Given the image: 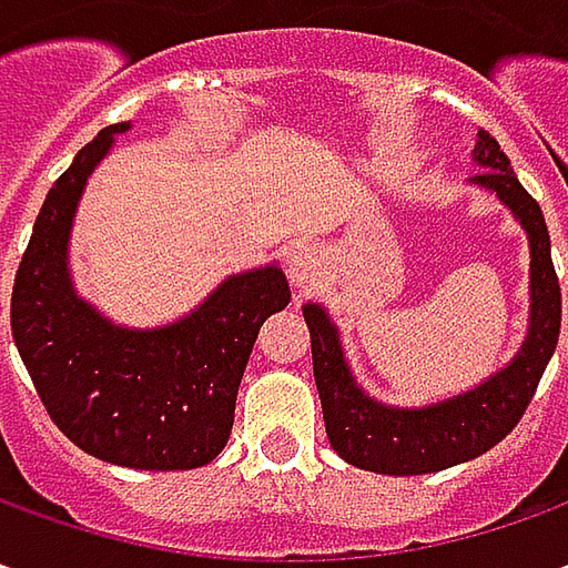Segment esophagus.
<instances>
[{
  "instance_id": "esophagus-1",
  "label": "esophagus",
  "mask_w": 568,
  "mask_h": 568,
  "mask_svg": "<svg viewBox=\"0 0 568 568\" xmlns=\"http://www.w3.org/2000/svg\"><path fill=\"white\" fill-rule=\"evenodd\" d=\"M318 265H322V255L310 243L294 246V250L287 252V274H291L294 287H310L318 277Z\"/></svg>"
}]
</instances>
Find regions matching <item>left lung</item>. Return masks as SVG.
<instances>
[{"instance_id": "obj_1", "label": "left lung", "mask_w": 568, "mask_h": 568, "mask_svg": "<svg viewBox=\"0 0 568 568\" xmlns=\"http://www.w3.org/2000/svg\"><path fill=\"white\" fill-rule=\"evenodd\" d=\"M474 164L480 166L468 183L493 192L528 233L531 250V281H528V335L518 354L490 379L474 385L462 395L424 407L382 404L363 388L351 373V363L341 347L338 325L322 303H306L303 318L313 338V373L322 398V417L328 443L347 465L376 474H433L452 465L470 462L490 452L499 439L513 433L525 407L535 398V388L559 338V281L550 258V233L535 199L525 192L513 173L509 158L490 132H477Z\"/></svg>"}]
</instances>
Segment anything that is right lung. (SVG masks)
<instances>
[{
	"label": "right lung",
	"mask_w": 568,
	"mask_h": 568,
	"mask_svg": "<svg viewBox=\"0 0 568 568\" xmlns=\"http://www.w3.org/2000/svg\"><path fill=\"white\" fill-rule=\"evenodd\" d=\"M129 129H100L50 189L14 274L11 335L47 414L78 448L135 470L202 468L227 446L252 344L291 303V287L274 262L230 274L158 328L116 325L78 296L69 272L78 202Z\"/></svg>",
	"instance_id": "1"
}]
</instances>
